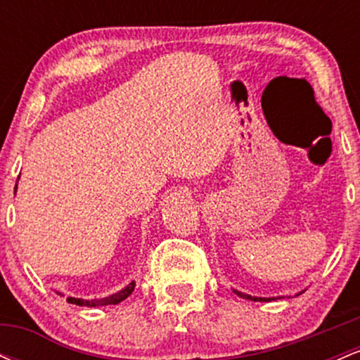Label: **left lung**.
I'll use <instances>...</instances> for the list:
<instances>
[{
  "mask_svg": "<svg viewBox=\"0 0 360 360\" xmlns=\"http://www.w3.org/2000/svg\"><path fill=\"white\" fill-rule=\"evenodd\" d=\"M233 292L237 296H240V298H243V300H249V301H272V300H278V298H257V296H250V295H245V292H242V291H237V289H233ZM303 292V291H301ZM301 292H298V295L296 296H300Z\"/></svg>",
  "mask_w": 360,
  "mask_h": 360,
  "instance_id": "obj_1",
  "label": "left lung"
}]
</instances>
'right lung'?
Listing matches in <instances>:
<instances>
[{
	"label": "right lung",
	"instance_id": "1",
	"mask_svg": "<svg viewBox=\"0 0 360 360\" xmlns=\"http://www.w3.org/2000/svg\"><path fill=\"white\" fill-rule=\"evenodd\" d=\"M15 193H16V186H15ZM135 289V281H131L128 286H125L122 289V291L115 292V295H110L106 296V298H94V300H81V298H68V303H72V304H77V307H89V308H94V307H106V304H118L122 303L123 300H127L128 296L131 295V291ZM57 295H60V292H57ZM62 296V295H60Z\"/></svg>",
	"mask_w": 360,
	"mask_h": 360
}]
</instances>
